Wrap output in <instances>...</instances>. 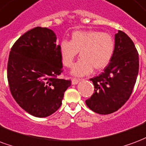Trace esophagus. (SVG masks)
<instances>
[{
    "mask_svg": "<svg viewBox=\"0 0 146 146\" xmlns=\"http://www.w3.org/2000/svg\"><path fill=\"white\" fill-rule=\"evenodd\" d=\"M79 82H80V80H79V79H76V78L72 79V84H73V85L77 84Z\"/></svg>",
    "mask_w": 146,
    "mask_h": 146,
    "instance_id": "34e87169",
    "label": "esophagus"
}]
</instances>
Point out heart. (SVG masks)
<instances>
[{"label": "heart", "instance_id": "heart-1", "mask_svg": "<svg viewBox=\"0 0 146 146\" xmlns=\"http://www.w3.org/2000/svg\"><path fill=\"white\" fill-rule=\"evenodd\" d=\"M62 64L70 67L80 52L81 59L73 66L72 74L82 76L94 70H101L109 64L114 51L113 38L99 31L82 30L73 32L71 40L59 43Z\"/></svg>", "mask_w": 146, "mask_h": 146}]
</instances>
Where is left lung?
Instances as JSON below:
<instances>
[{
	"label": "left lung",
	"instance_id": "8db88e82",
	"mask_svg": "<svg viewBox=\"0 0 146 146\" xmlns=\"http://www.w3.org/2000/svg\"><path fill=\"white\" fill-rule=\"evenodd\" d=\"M114 39L111 59L103 73L90 79L94 93L86 100L87 107L100 114H111L126 103L139 73V53L132 40L122 31Z\"/></svg>",
	"mask_w": 146,
	"mask_h": 146
}]
</instances>
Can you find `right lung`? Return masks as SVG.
Returning <instances> with one entry per match:
<instances>
[{
  "mask_svg": "<svg viewBox=\"0 0 146 146\" xmlns=\"http://www.w3.org/2000/svg\"><path fill=\"white\" fill-rule=\"evenodd\" d=\"M52 30L36 27L22 35L11 49L7 80L14 99L29 114L48 117L62 104L71 80L58 78L62 59Z\"/></svg>",
  "mask_w": 146,
  "mask_h": 146,
  "instance_id": "right-lung-1",
  "label": "right lung"
}]
</instances>
